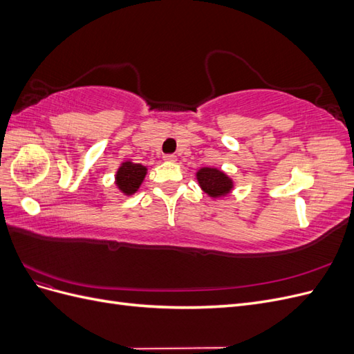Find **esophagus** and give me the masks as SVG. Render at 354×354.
I'll return each mask as SVG.
<instances>
[{
	"label": "esophagus",
	"mask_w": 354,
	"mask_h": 354,
	"mask_svg": "<svg viewBox=\"0 0 354 354\" xmlns=\"http://www.w3.org/2000/svg\"><path fill=\"white\" fill-rule=\"evenodd\" d=\"M164 160L165 162H176L177 156L176 155H164Z\"/></svg>",
	"instance_id": "esophagus-1"
}]
</instances>
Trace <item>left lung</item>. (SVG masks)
I'll use <instances>...</instances> for the list:
<instances>
[{
  "instance_id": "1",
  "label": "left lung",
  "mask_w": 354,
  "mask_h": 354,
  "mask_svg": "<svg viewBox=\"0 0 354 354\" xmlns=\"http://www.w3.org/2000/svg\"><path fill=\"white\" fill-rule=\"evenodd\" d=\"M199 187L212 199H220L232 194L234 181L224 171L216 167H202L196 171Z\"/></svg>"
}]
</instances>
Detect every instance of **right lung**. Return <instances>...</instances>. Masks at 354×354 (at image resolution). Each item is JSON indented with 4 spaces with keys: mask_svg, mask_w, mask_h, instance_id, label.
Here are the masks:
<instances>
[{
    "mask_svg": "<svg viewBox=\"0 0 354 354\" xmlns=\"http://www.w3.org/2000/svg\"><path fill=\"white\" fill-rule=\"evenodd\" d=\"M147 174V167L136 164L131 159H127L118 167L115 174V186L125 196H131L140 189Z\"/></svg>",
    "mask_w": 354,
    "mask_h": 354,
    "instance_id": "right-lung-1",
    "label": "right lung"
}]
</instances>
